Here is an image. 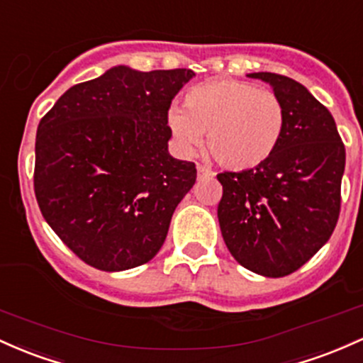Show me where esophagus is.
Here are the masks:
<instances>
[{
	"instance_id": "34e87169",
	"label": "esophagus",
	"mask_w": 363,
	"mask_h": 363,
	"mask_svg": "<svg viewBox=\"0 0 363 363\" xmlns=\"http://www.w3.org/2000/svg\"><path fill=\"white\" fill-rule=\"evenodd\" d=\"M197 174H199V178H206V177H211V174H213V171H211L209 168H206V166L197 164Z\"/></svg>"
}]
</instances>
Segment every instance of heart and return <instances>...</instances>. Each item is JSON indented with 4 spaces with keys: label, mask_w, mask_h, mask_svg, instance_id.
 <instances>
[{
    "label": "heart",
    "mask_w": 363,
    "mask_h": 363,
    "mask_svg": "<svg viewBox=\"0 0 363 363\" xmlns=\"http://www.w3.org/2000/svg\"><path fill=\"white\" fill-rule=\"evenodd\" d=\"M168 127L185 152L201 145L233 171L257 168L279 149L286 132V108L278 94L238 80H216L190 89L185 109L171 106Z\"/></svg>",
    "instance_id": "b5f03b06"
}]
</instances>
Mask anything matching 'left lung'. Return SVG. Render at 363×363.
Masks as SVG:
<instances>
[{"label": "left lung", "mask_w": 363, "mask_h": 363, "mask_svg": "<svg viewBox=\"0 0 363 363\" xmlns=\"http://www.w3.org/2000/svg\"><path fill=\"white\" fill-rule=\"evenodd\" d=\"M286 108V132L274 156L245 171L218 174V219L231 255L248 271L283 278L303 266L331 238L341 209L345 144L335 118L302 84L271 72Z\"/></svg>", "instance_id": "obj_1"}]
</instances>
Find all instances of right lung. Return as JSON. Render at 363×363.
<instances>
[{"label": "right lung", "instance_id": "add662e5", "mask_svg": "<svg viewBox=\"0 0 363 363\" xmlns=\"http://www.w3.org/2000/svg\"><path fill=\"white\" fill-rule=\"evenodd\" d=\"M192 70L115 67L77 84L39 121L34 192L61 242L115 272L149 262L194 186V162L169 156L168 111Z\"/></svg>", "mask_w": 363, "mask_h": 363}]
</instances>
